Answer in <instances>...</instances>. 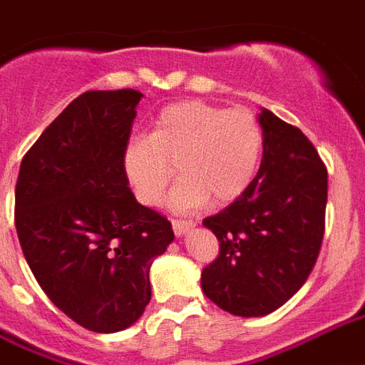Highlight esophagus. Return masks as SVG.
I'll use <instances>...</instances> for the list:
<instances>
[{
    "instance_id": "1",
    "label": "esophagus",
    "mask_w": 365,
    "mask_h": 365,
    "mask_svg": "<svg viewBox=\"0 0 365 365\" xmlns=\"http://www.w3.org/2000/svg\"><path fill=\"white\" fill-rule=\"evenodd\" d=\"M171 225H173V231H175V235H177V237H182V235H185L188 229H192L196 223L190 221V219H173Z\"/></svg>"
}]
</instances>
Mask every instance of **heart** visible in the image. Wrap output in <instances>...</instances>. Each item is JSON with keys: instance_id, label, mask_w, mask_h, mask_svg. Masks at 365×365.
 Wrapping results in <instances>:
<instances>
[{"instance_id": "obj_1", "label": "heart", "mask_w": 365, "mask_h": 365, "mask_svg": "<svg viewBox=\"0 0 365 365\" xmlns=\"http://www.w3.org/2000/svg\"><path fill=\"white\" fill-rule=\"evenodd\" d=\"M264 150V128L250 109H223L200 100L171 103L155 115L150 134L123 150V171L134 196L158 205L179 163L182 179L171 205L188 212L212 198L229 204L250 186Z\"/></svg>"}]
</instances>
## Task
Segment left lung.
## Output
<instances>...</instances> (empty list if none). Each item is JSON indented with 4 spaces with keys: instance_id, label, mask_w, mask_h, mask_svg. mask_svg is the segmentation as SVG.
Listing matches in <instances>:
<instances>
[{
    "instance_id": "8db88e82",
    "label": "left lung",
    "mask_w": 365,
    "mask_h": 365,
    "mask_svg": "<svg viewBox=\"0 0 365 365\" xmlns=\"http://www.w3.org/2000/svg\"><path fill=\"white\" fill-rule=\"evenodd\" d=\"M259 171L229 207L205 217L219 256L202 271V290L232 316L259 317L281 308L306 283L322 250L327 167L294 125L259 113Z\"/></svg>"
}]
</instances>
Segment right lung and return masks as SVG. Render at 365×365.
<instances>
[{
    "label": "right lung",
    "instance_id": "add662e5",
    "mask_svg": "<svg viewBox=\"0 0 365 365\" xmlns=\"http://www.w3.org/2000/svg\"><path fill=\"white\" fill-rule=\"evenodd\" d=\"M138 90H90L63 109L21 161L15 227L51 302L96 333L130 327L150 298V265L171 223L136 202L123 150Z\"/></svg>",
    "mask_w": 365,
    "mask_h": 365
}]
</instances>
